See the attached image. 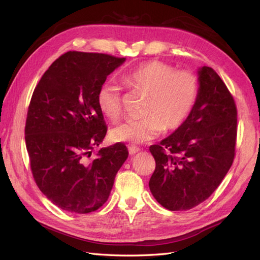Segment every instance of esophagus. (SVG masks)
I'll use <instances>...</instances> for the list:
<instances>
[{
  "label": "esophagus",
  "instance_id": "1",
  "mask_svg": "<svg viewBox=\"0 0 260 260\" xmlns=\"http://www.w3.org/2000/svg\"><path fill=\"white\" fill-rule=\"evenodd\" d=\"M139 151H140L139 146H135V145L128 146V152H129V154H132V155H133V154H135V153H137Z\"/></svg>",
  "mask_w": 260,
  "mask_h": 260
}]
</instances>
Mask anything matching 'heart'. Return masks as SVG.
<instances>
[{"instance_id":"1","label":"heart","mask_w":260,"mask_h":260,"mask_svg":"<svg viewBox=\"0 0 260 260\" xmlns=\"http://www.w3.org/2000/svg\"><path fill=\"white\" fill-rule=\"evenodd\" d=\"M121 80L131 90L147 97V102L143 109L144 118L127 120L112 131L116 142L139 144L155 139L162 131L178 129L190 116L199 95L194 74L176 71L161 61L137 66L121 76ZM97 106L109 120L116 121L120 117L123 106L117 85L104 82L97 92Z\"/></svg>"}]
</instances>
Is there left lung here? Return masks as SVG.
I'll return each instance as SVG.
<instances>
[{
    "label": "left lung",
    "mask_w": 260,
    "mask_h": 260,
    "mask_svg": "<svg viewBox=\"0 0 260 260\" xmlns=\"http://www.w3.org/2000/svg\"><path fill=\"white\" fill-rule=\"evenodd\" d=\"M199 95L184 124L151 145L155 170L150 190L171 211H185L212 194L235 158L237 107L219 75L200 68Z\"/></svg>",
    "instance_id": "obj_1"
}]
</instances>
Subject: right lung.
<instances>
[{
  "label": "right lung",
  "mask_w": 260,
  "mask_h": 260,
  "mask_svg": "<svg viewBox=\"0 0 260 260\" xmlns=\"http://www.w3.org/2000/svg\"><path fill=\"white\" fill-rule=\"evenodd\" d=\"M125 58L68 51L43 74L27 108L25 144L40 191L64 211L89 213L107 201L128 156L123 143L103 147L107 133L97 92Z\"/></svg>",
  "instance_id": "1"
}]
</instances>
